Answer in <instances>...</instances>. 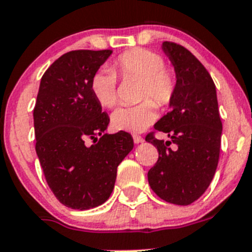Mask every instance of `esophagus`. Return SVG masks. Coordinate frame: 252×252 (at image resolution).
I'll return each instance as SVG.
<instances>
[{"label": "esophagus", "mask_w": 252, "mask_h": 252, "mask_svg": "<svg viewBox=\"0 0 252 252\" xmlns=\"http://www.w3.org/2000/svg\"><path fill=\"white\" fill-rule=\"evenodd\" d=\"M143 137H141V136L138 135H133V142L135 143H142L143 142Z\"/></svg>", "instance_id": "1"}]
</instances>
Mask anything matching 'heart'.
Listing matches in <instances>:
<instances>
[{
  "label": "heart",
  "mask_w": 252,
  "mask_h": 252,
  "mask_svg": "<svg viewBox=\"0 0 252 252\" xmlns=\"http://www.w3.org/2000/svg\"><path fill=\"white\" fill-rule=\"evenodd\" d=\"M114 68L122 78L141 80L140 100L136 106H122L111 115L114 128L127 132H141L155 122L156 105L163 107L172 102L177 90L176 74L164 66L163 58L158 53L142 48L127 50L117 57ZM90 90L102 107L114 106L117 102V76L114 70L104 68L97 70L90 80ZM156 102L155 104L152 101Z\"/></svg>",
  "instance_id": "heart-1"
}]
</instances>
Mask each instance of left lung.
Wrapping results in <instances>:
<instances>
[{
    "mask_svg": "<svg viewBox=\"0 0 252 252\" xmlns=\"http://www.w3.org/2000/svg\"><path fill=\"white\" fill-rule=\"evenodd\" d=\"M162 50L176 71L177 90L169 111L155 125L169 140H157L153 132L146 136L158 150L148 183L160 199L189 205L207 190L219 162L222 125L217 90L210 74L188 49L163 42Z\"/></svg>",
    "mask_w": 252,
    "mask_h": 252,
    "instance_id": "obj_1",
    "label": "left lung"
}]
</instances>
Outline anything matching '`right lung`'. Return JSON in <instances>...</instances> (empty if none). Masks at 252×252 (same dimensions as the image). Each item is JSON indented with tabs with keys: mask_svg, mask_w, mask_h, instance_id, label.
I'll return each mask as SVG.
<instances>
[{
	"mask_svg": "<svg viewBox=\"0 0 252 252\" xmlns=\"http://www.w3.org/2000/svg\"><path fill=\"white\" fill-rule=\"evenodd\" d=\"M111 54L110 49L65 53L40 79L33 111L35 152L49 188L71 209L104 204L117 167L133 148L130 133H105L110 119L90 90L92 76Z\"/></svg>",
	"mask_w": 252,
	"mask_h": 252,
	"instance_id": "add662e5",
	"label": "right lung"
}]
</instances>
